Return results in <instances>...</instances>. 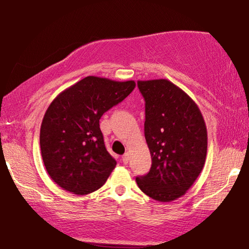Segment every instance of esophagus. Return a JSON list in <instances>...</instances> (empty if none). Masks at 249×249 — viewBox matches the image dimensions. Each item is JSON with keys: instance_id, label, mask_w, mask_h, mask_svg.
Returning a JSON list of instances; mask_svg holds the SVG:
<instances>
[{"instance_id": "esophagus-1", "label": "esophagus", "mask_w": 249, "mask_h": 249, "mask_svg": "<svg viewBox=\"0 0 249 249\" xmlns=\"http://www.w3.org/2000/svg\"><path fill=\"white\" fill-rule=\"evenodd\" d=\"M129 160V154L128 153H125L123 157H122V161H123L124 164H127Z\"/></svg>"}]
</instances>
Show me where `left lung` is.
<instances>
[{
  "label": "left lung",
  "instance_id": "8db88e82",
  "mask_svg": "<svg viewBox=\"0 0 249 249\" xmlns=\"http://www.w3.org/2000/svg\"><path fill=\"white\" fill-rule=\"evenodd\" d=\"M137 87L145 101L144 134L152 165L136 183L157 201H173L191 188L205 165V120L190 96L168 79L137 80Z\"/></svg>",
  "mask_w": 249,
  "mask_h": 249
}]
</instances>
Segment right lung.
<instances>
[{"mask_svg":"<svg viewBox=\"0 0 249 249\" xmlns=\"http://www.w3.org/2000/svg\"><path fill=\"white\" fill-rule=\"evenodd\" d=\"M134 88V80L88 76L50 104L40 129V148L47 172L59 187L84 196L106 182L116 161L106 150L99 120Z\"/></svg>","mask_w":249,"mask_h":249,"instance_id":"1","label":"right lung"}]
</instances>
